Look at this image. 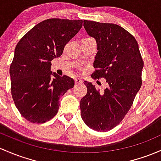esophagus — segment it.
<instances>
[{"label": "esophagus", "instance_id": "obj_1", "mask_svg": "<svg viewBox=\"0 0 161 161\" xmlns=\"http://www.w3.org/2000/svg\"><path fill=\"white\" fill-rule=\"evenodd\" d=\"M82 82V80L80 79V78H76L75 79V84H80Z\"/></svg>", "mask_w": 161, "mask_h": 161}]
</instances>
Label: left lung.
Wrapping results in <instances>:
<instances>
[{
    "mask_svg": "<svg viewBox=\"0 0 161 161\" xmlns=\"http://www.w3.org/2000/svg\"><path fill=\"white\" fill-rule=\"evenodd\" d=\"M88 34L95 38L97 52L93 79L103 77L108 87L100 93L85 81L87 94L80 101L81 117L91 129L105 132L122 121L141 89L144 62L135 38L114 24L83 21Z\"/></svg>",
    "mask_w": 161,
    "mask_h": 161,
    "instance_id": "obj_1",
    "label": "left lung"
}]
</instances>
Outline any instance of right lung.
Wrapping results in <instances>:
<instances>
[{
	"label": "right lung",
	"instance_id": "obj_1",
	"mask_svg": "<svg viewBox=\"0 0 161 161\" xmlns=\"http://www.w3.org/2000/svg\"><path fill=\"white\" fill-rule=\"evenodd\" d=\"M82 20L51 18L39 23L16 46L10 67L14 102L21 115L32 123L53 118L59 99L74 86L72 78L51 71V61L80 31Z\"/></svg>",
	"mask_w": 161,
	"mask_h": 161
}]
</instances>
